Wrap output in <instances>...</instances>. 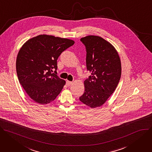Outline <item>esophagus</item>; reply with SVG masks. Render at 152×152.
I'll list each match as a JSON object with an SVG mask.
<instances>
[{
	"label": "esophagus",
	"instance_id": "esophagus-1",
	"mask_svg": "<svg viewBox=\"0 0 152 152\" xmlns=\"http://www.w3.org/2000/svg\"><path fill=\"white\" fill-rule=\"evenodd\" d=\"M72 84V81H66V85H67V86H71V85Z\"/></svg>",
	"mask_w": 152,
	"mask_h": 152
}]
</instances>
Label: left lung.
Returning <instances> with one entry per match:
<instances>
[{
    "mask_svg": "<svg viewBox=\"0 0 152 152\" xmlns=\"http://www.w3.org/2000/svg\"><path fill=\"white\" fill-rule=\"evenodd\" d=\"M86 49V67L91 75L84 81L80 100L91 108L102 106L114 92L121 75V63L115 47L102 37L88 36L80 39Z\"/></svg>",
    "mask_w": 152,
    "mask_h": 152,
    "instance_id": "8db88e82",
    "label": "left lung"
}]
</instances>
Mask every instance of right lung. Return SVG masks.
Listing matches in <instances>:
<instances>
[{"instance_id":"1","label":"right lung","mask_w":152,"mask_h":152,"mask_svg":"<svg viewBox=\"0 0 152 152\" xmlns=\"http://www.w3.org/2000/svg\"><path fill=\"white\" fill-rule=\"evenodd\" d=\"M74 43L71 39L41 34L22 45L16 59V71L20 85L34 102L46 104L60 93L66 81L57 75V60Z\"/></svg>"}]
</instances>
